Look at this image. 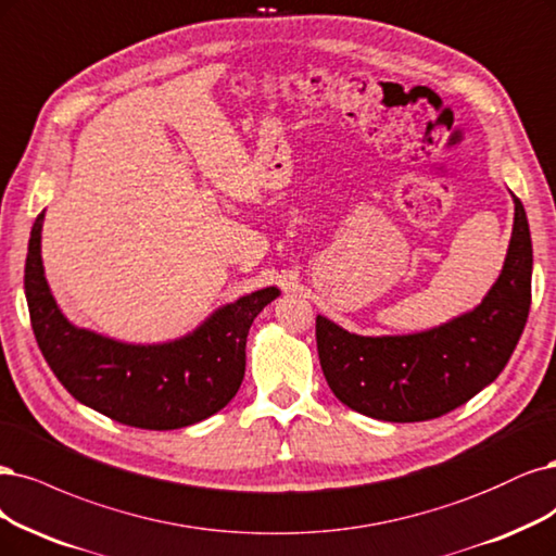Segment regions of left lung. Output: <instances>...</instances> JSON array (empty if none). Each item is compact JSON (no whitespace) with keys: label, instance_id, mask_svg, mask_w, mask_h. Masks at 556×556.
Here are the masks:
<instances>
[{"label":"left lung","instance_id":"8db88e82","mask_svg":"<svg viewBox=\"0 0 556 556\" xmlns=\"http://www.w3.org/2000/svg\"><path fill=\"white\" fill-rule=\"evenodd\" d=\"M500 280L476 311L412 336L368 338L317 317L324 377L350 409L391 424L439 418L500 377L531 305V235L522 202Z\"/></svg>","mask_w":556,"mask_h":556}]
</instances>
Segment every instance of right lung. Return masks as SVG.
Here are the masks:
<instances>
[{
    "mask_svg": "<svg viewBox=\"0 0 556 556\" xmlns=\"http://www.w3.org/2000/svg\"><path fill=\"white\" fill-rule=\"evenodd\" d=\"M43 216L31 227L25 294L36 342L62 387L83 405L142 430H177L220 412L241 387L248 329L280 294L276 287L223 305L175 342L110 340L73 327L56 308L43 276Z\"/></svg>",
    "mask_w": 556,
    "mask_h": 556,
    "instance_id": "add662e5",
    "label": "right lung"
}]
</instances>
